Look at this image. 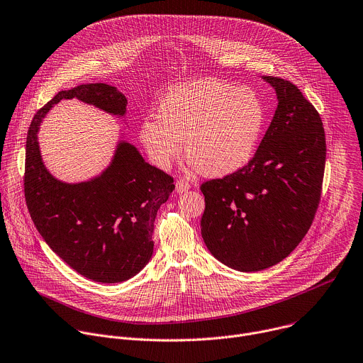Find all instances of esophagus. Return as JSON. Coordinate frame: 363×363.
Segmentation results:
<instances>
[{"label":"esophagus","mask_w":363,"mask_h":363,"mask_svg":"<svg viewBox=\"0 0 363 363\" xmlns=\"http://www.w3.org/2000/svg\"><path fill=\"white\" fill-rule=\"evenodd\" d=\"M189 189H190V183H189L187 180L180 179V180L176 182V191H177V193H184V191H187Z\"/></svg>","instance_id":"obj_1"}]
</instances>
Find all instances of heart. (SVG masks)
I'll use <instances>...</instances> for the list:
<instances>
[{"label": "heart", "mask_w": 363, "mask_h": 363, "mask_svg": "<svg viewBox=\"0 0 363 363\" xmlns=\"http://www.w3.org/2000/svg\"><path fill=\"white\" fill-rule=\"evenodd\" d=\"M264 124L266 108L253 90L201 79L172 87L162 97L157 116L143 118L138 137L163 170L179 157L184 140L191 169L225 177L252 162Z\"/></svg>", "instance_id": "b5f03b06"}]
</instances>
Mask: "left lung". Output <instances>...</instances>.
<instances>
[{
	"instance_id": "1",
	"label": "left lung",
	"mask_w": 363,
	"mask_h": 363,
	"mask_svg": "<svg viewBox=\"0 0 363 363\" xmlns=\"http://www.w3.org/2000/svg\"><path fill=\"white\" fill-rule=\"evenodd\" d=\"M277 107L252 162L201 184V238L230 269L259 272L291 255L308 233L323 180L326 141L320 116L301 90L262 77Z\"/></svg>"
}]
</instances>
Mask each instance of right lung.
I'll return each mask as SVG.
<instances>
[{
	"instance_id": "add662e5",
	"label": "right lung",
	"mask_w": 363,
	"mask_h": 363,
	"mask_svg": "<svg viewBox=\"0 0 363 363\" xmlns=\"http://www.w3.org/2000/svg\"><path fill=\"white\" fill-rule=\"evenodd\" d=\"M71 99L117 118L125 117L127 97L104 83L80 84L55 94L37 111L28 128L27 207L45 243L69 267L94 281H124L152 259L155 220L174 190L173 179L144 160L138 149L124 140V133L100 174L79 183L57 179L43 162L38 131L47 113L61 100Z\"/></svg>"
}]
</instances>
